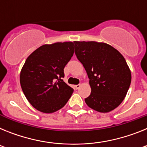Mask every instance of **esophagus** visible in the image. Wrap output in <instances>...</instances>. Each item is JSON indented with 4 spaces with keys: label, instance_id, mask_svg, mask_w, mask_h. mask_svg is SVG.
I'll return each instance as SVG.
<instances>
[{
    "label": "esophagus",
    "instance_id": "1",
    "mask_svg": "<svg viewBox=\"0 0 147 147\" xmlns=\"http://www.w3.org/2000/svg\"><path fill=\"white\" fill-rule=\"evenodd\" d=\"M80 87H81V85H74V88H75V89H79V88H80Z\"/></svg>",
    "mask_w": 147,
    "mask_h": 147
}]
</instances>
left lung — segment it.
Returning <instances> with one entry per match:
<instances>
[{
  "mask_svg": "<svg viewBox=\"0 0 147 147\" xmlns=\"http://www.w3.org/2000/svg\"><path fill=\"white\" fill-rule=\"evenodd\" d=\"M76 57L85 67L91 93L85 99L88 107L108 113L119 107L131 83V71L119 51L105 42L74 41Z\"/></svg>",
  "mask_w": 147,
  "mask_h": 147,
  "instance_id": "obj_1",
  "label": "left lung"
}]
</instances>
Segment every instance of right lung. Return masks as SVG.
<instances>
[{
    "label": "right lung",
    "instance_id": "1",
    "mask_svg": "<svg viewBox=\"0 0 147 147\" xmlns=\"http://www.w3.org/2000/svg\"><path fill=\"white\" fill-rule=\"evenodd\" d=\"M74 53V42H64L42 45L28 56L20 71V82L35 109L52 113L66 105L74 89L62 77Z\"/></svg>",
    "mask_w": 147,
    "mask_h": 147
}]
</instances>
